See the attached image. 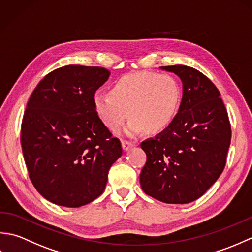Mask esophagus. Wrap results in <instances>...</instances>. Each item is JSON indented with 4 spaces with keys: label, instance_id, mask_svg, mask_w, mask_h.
I'll use <instances>...</instances> for the list:
<instances>
[{
    "label": "esophagus",
    "instance_id": "esophagus-1",
    "mask_svg": "<svg viewBox=\"0 0 252 252\" xmlns=\"http://www.w3.org/2000/svg\"><path fill=\"white\" fill-rule=\"evenodd\" d=\"M122 148H123V151L125 152H126V151H129V149L131 148V147H133L134 146V143H132V142H129V141H122Z\"/></svg>",
    "mask_w": 252,
    "mask_h": 252
}]
</instances>
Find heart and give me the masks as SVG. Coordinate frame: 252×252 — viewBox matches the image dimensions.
<instances>
[{
  "label": "heart",
  "mask_w": 252,
  "mask_h": 252,
  "mask_svg": "<svg viewBox=\"0 0 252 252\" xmlns=\"http://www.w3.org/2000/svg\"><path fill=\"white\" fill-rule=\"evenodd\" d=\"M182 90L169 73L140 71L118 79L110 94H96L94 108L100 121L111 132H119L127 117L129 135L161 132L178 115Z\"/></svg>",
  "instance_id": "b5f03b06"
}]
</instances>
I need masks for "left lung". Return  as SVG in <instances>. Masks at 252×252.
<instances>
[{
  "mask_svg": "<svg viewBox=\"0 0 252 252\" xmlns=\"http://www.w3.org/2000/svg\"><path fill=\"white\" fill-rule=\"evenodd\" d=\"M175 73L183 96L174 121L142 142L147 160L140 174L145 194L165 203H189L219 179L231 144V123L221 94L205 74L189 66L161 67Z\"/></svg>",
  "mask_w": 252,
  "mask_h": 252,
  "instance_id": "1",
  "label": "left lung"
}]
</instances>
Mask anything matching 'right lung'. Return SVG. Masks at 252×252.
Instances as JSON below:
<instances>
[{"label":"right lung","instance_id":"right-lung-1","mask_svg":"<svg viewBox=\"0 0 252 252\" xmlns=\"http://www.w3.org/2000/svg\"><path fill=\"white\" fill-rule=\"evenodd\" d=\"M110 76L103 67L69 65L36 85L21 123L29 178L45 199L78 208L103 194L109 169L121 157L94 108L95 92Z\"/></svg>","mask_w":252,"mask_h":252}]
</instances>
